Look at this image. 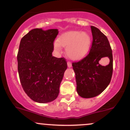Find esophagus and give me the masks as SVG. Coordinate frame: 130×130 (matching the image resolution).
Masks as SVG:
<instances>
[{
    "instance_id": "1",
    "label": "esophagus",
    "mask_w": 130,
    "mask_h": 130,
    "mask_svg": "<svg viewBox=\"0 0 130 130\" xmlns=\"http://www.w3.org/2000/svg\"><path fill=\"white\" fill-rule=\"evenodd\" d=\"M67 65H68V67L71 68V67H72V63H71V62H69V61H68V62H67Z\"/></svg>"
}]
</instances>
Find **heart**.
I'll use <instances>...</instances> for the list:
<instances>
[{
	"label": "heart",
	"instance_id": "b5f03b06",
	"mask_svg": "<svg viewBox=\"0 0 130 130\" xmlns=\"http://www.w3.org/2000/svg\"><path fill=\"white\" fill-rule=\"evenodd\" d=\"M54 48L61 51L62 46L66 47V53L70 59L78 60L89 53L92 44L89 34L80 31H70L63 34L54 42Z\"/></svg>",
	"mask_w": 130,
	"mask_h": 130
}]
</instances>
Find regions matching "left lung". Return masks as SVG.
Here are the masks:
<instances>
[{"mask_svg": "<svg viewBox=\"0 0 130 130\" xmlns=\"http://www.w3.org/2000/svg\"><path fill=\"white\" fill-rule=\"evenodd\" d=\"M91 30L93 41L89 54L72 63L77 92L85 98L95 97L102 93L111 82L113 71L112 52L108 38L95 27L91 26ZM103 57L110 59L108 66L100 64Z\"/></svg>", "mask_w": 130, "mask_h": 130, "instance_id": "obj_1", "label": "left lung"}]
</instances>
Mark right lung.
<instances>
[{
	"label": "right lung",
	"instance_id": "right-lung-1",
	"mask_svg": "<svg viewBox=\"0 0 130 130\" xmlns=\"http://www.w3.org/2000/svg\"><path fill=\"white\" fill-rule=\"evenodd\" d=\"M57 29H34L22 38L17 56L24 90L33 101L46 103L56 99L67 68L65 58L53 56Z\"/></svg>",
	"mask_w": 130,
	"mask_h": 130
}]
</instances>
